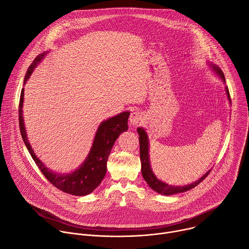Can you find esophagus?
Returning a JSON list of instances; mask_svg holds the SVG:
<instances>
[{
	"instance_id": "esophagus-1",
	"label": "esophagus",
	"mask_w": 249,
	"mask_h": 249,
	"mask_svg": "<svg viewBox=\"0 0 249 249\" xmlns=\"http://www.w3.org/2000/svg\"><path fill=\"white\" fill-rule=\"evenodd\" d=\"M142 119H143V115H142V113L139 111L132 112L130 115V118H129L130 123L132 125H138L142 121Z\"/></svg>"
}]
</instances>
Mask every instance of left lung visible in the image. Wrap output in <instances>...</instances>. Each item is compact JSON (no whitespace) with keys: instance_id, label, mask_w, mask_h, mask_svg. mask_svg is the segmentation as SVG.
<instances>
[{"instance_id":"left-lung-1","label":"left lung","mask_w":249,"mask_h":249,"mask_svg":"<svg viewBox=\"0 0 249 249\" xmlns=\"http://www.w3.org/2000/svg\"><path fill=\"white\" fill-rule=\"evenodd\" d=\"M211 67L221 77V79H223V81L226 82L223 71L219 67H217L216 65L211 64ZM226 91H227L228 97H229L230 102H231V96H230V91H229L228 88H226ZM137 132L140 136L139 137V142H140V158H141V164H142V174H143L144 179L147 181L149 186L153 190H155L156 192H158L160 194H163V195H172V194H177V193H180V192H185L187 190H190V189L194 188L199 183H201L202 180H204L206 177L208 176V174L210 173V171L206 172L199 180H197V181H195L191 184L185 185V186H172V185H168V184L159 180L156 177V175L154 174V172L152 171V168H151V165H150L148 135L146 134L145 130L143 128H141V127L137 129Z\"/></svg>"}]
</instances>
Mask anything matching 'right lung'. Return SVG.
<instances>
[{
	"mask_svg": "<svg viewBox=\"0 0 249 249\" xmlns=\"http://www.w3.org/2000/svg\"><path fill=\"white\" fill-rule=\"evenodd\" d=\"M45 54L46 53H42L34 59L32 64L27 69L23 85H25L26 81L32 74L34 68L44 58ZM23 91L24 89H21L19 98V129L24 144L35 163L37 164L40 171L46 177V179L59 190L76 196H85L91 193L100 184L103 177L105 176L106 162H107L108 156L111 152L115 141L122 132L128 130V118L130 112L125 111L112 118L103 121L97 129L92 147L85 162L72 173L59 174L48 170V168L44 166L42 161H40V160L34 155L33 150L30 147V144L26 137L22 117V104L24 94Z\"/></svg>",
	"mask_w": 249,
	"mask_h": 249,
	"instance_id": "add662e5",
	"label": "right lung"
}]
</instances>
